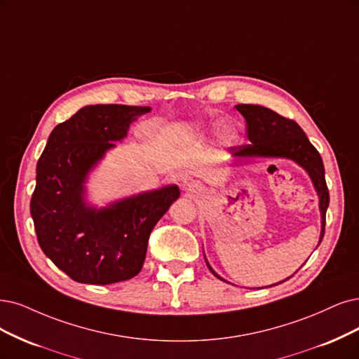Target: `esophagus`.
I'll return each mask as SVG.
<instances>
[{"mask_svg": "<svg viewBox=\"0 0 359 359\" xmlns=\"http://www.w3.org/2000/svg\"><path fill=\"white\" fill-rule=\"evenodd\" d=\"M184 188H187L188 191H194L195 189V184L194 183H188V184H184Z\"/></svg>", "mask_w": 359, "mask_h": 359, "instance_id": "34e87169", "label": "esophagus"}]
</instances>
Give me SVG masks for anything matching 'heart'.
I'll use <instances>...</instances> for the list:
<instances>
[{"label": "heart", "instance_id": "b5f03b06", "mask_svg": "<svg viewBox=\"0 0 359 359\" xmlns=\"http://www.w3.org/2000/svg\"><path fill=\"white\" fill-rule=\"evenodd\" d=\"M233 137H235V135L232 131H226V135H224V139H226L228 142H231V140H233Z\"/></svg>", "mask_w": 359, "mask_h": 359}]
</instances>
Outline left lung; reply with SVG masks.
<instances>
[{
	"label": "left lung",
	"mask_w": 359,
	"mask_h": 359,
	"mask_svg": "<svg viewBox=\"0 0 359 359\" xmlns=\"http://www.w3.org/2000/svg\"><path fill=\"white\" fill-rule=\"evenodd\" d=\"M236 109L247 121V136L250 144L229 148V154L233 158V164L244 163L245 159L250 158H285L306 171L313 183L316 195L320 198L321 233L320 241H318V245H320L325 231V213L330 204V195L325 183V170L320 152L315 149V146L309 142L304 131L293 119L284 118L275 111L260 104H236ZM205 263L211 273L217 276L219 280L226 281L213 271L207 259ZM288 278H285L284 281H287ZM284 281L276 284H281Z\"/></svg>",
	"instance_id": "left-lung-1"
}]
</instances>
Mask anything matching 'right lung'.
<instances>
[{"label": "right lung", "instance_id": "add662e5", "mask_svg": "<svg viewBox=\"0 0 359 359\" xmlns=\"http://www.w3.org/2000/svg\"><path fill=\"white\" fill-rule=\"evenodd\" d=\"M149 106L90 104L53 128L36 164L31 216L44 255L83 284L108 285L136 276L149 235L175 203L177 184L131 195L97 208L86 183L115 142Z\"/></svg>", "mask_w": 359, "mask_h": 359}]
</instances>
